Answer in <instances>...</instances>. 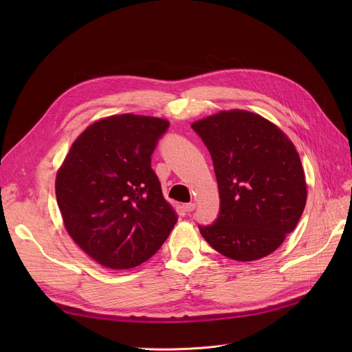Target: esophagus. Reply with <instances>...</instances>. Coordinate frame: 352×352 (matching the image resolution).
Wrapping results in <instances>:
<instances>
[{
  "label": "esophagus",
  "mask_w": 352,
  "mask_h": 352,
  "mask_svg": "<svg viewBox=\"0 0 352 352\" xmlns=\"http://www.w3.org/2000/svg\"><path fill=\"white\" fill-rule=\"evenodd\" d=\"M197 208V204L195 202H188V204H184V210H186L187 212H191Z\"/></svg>",
  "instance_id": "34e87169"
}]
</instances>
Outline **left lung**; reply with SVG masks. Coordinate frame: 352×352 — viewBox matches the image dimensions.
Returning <instances> with one entry per match:
<instances>
[{
    "instance_id": "8db88e82",
    "label": "left lung",
    "mask_w": 352,
    "mask_h": 352,
    "mask_svg": "<svg viewBox=\"0 0 352 352\" xmlns=\"http://www.w3.org/2000/svg\"><path fill=\"white\" fill-rule=\"evenodd\" d=\"M191 126L211 154L221 204L215 224L199 227L201 235L235 261L272 254L305 208L297 148L274 122L245 109L219 111Z\"/></svg>"
}]
</instances>
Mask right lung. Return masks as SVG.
Instances as JSON below:
<instances>
[{
    "instance_id": "right-lung-1",
    "label": "right lung",
    "mask_w": 352,
    "mask_h": 352,
    "mask_svg": "<svg viewBox=\"0 0 352 352\" xmlns=\"http://www.w3.org/2000/svg\"><path fill=\"white\" fill-rule=\"evenodd\" d=\"M170 121L120 114L97 120L72 142L55 178L67 232L111 270L151 258L178 221L151 168V154Z\"/></svg>"
}]
</instances>
